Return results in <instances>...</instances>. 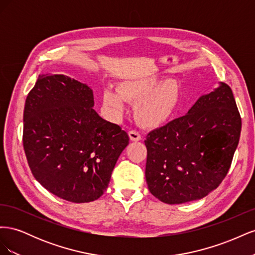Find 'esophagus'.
Instances as JSON below:
<instances>
[{
	"instance_id": "34e87169",
	"label": "esophagus",
	"mask_w": 255,
	"mask_h": 255,
	"mask_svg": "<svg viewBox=\"0 0 255 255\" xmlns=\"http://www.w3.org/2000/svg\"><path fill=\"white\" fill-rule=\"evenodd\" d=\"M128 136H129V139L132 140V141H138V140L141 139V135L138 133L137 130H135V129L129 130Z\"/></svg>"
}]
</instances>
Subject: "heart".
Returning <instances> with one entry per match:
<instances>
[{"mask_svg":"<svg viewBox=\"0 0 255 255\" xmlns=\"http://www.w3.org/2000/svg\"><path fill=\"white\" fill-rule=\"evenodd\" d=\"M118 94L106 89L103 96L105 105L114 111L123 109V100L136 103L135 117L144 128H159L175 114L181 100V86L175 80L159 83L157 76L130 80L121 83Z\"/></svg>","mask_w":255,"mask_h":255,"instance_id":"obj_1","label":"heart"}]
</instances>
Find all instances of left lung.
Here are the masks:
<instances>
[{
	"instance_id": "obj_1",
	"label": "left lung",
	"mask_w": 255,
	"mask_h": 255,
	"mask_svg": "<svg viewBox=\"0 0 255 255\" xmlns=\"http://www.w3.org/2000/svg\"><path fill=\"white\" fill-rule=\"evenodd\" d=\"M241 130L232 89L221 83L188 114L146 135L145 180L151 194L168 204L205 197L226 177Z\"/></svg>"
}]
</instances>
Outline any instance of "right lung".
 I'll list each match as a JSON object with an SVG mask.
<instances>
[{"instance_id":"obj_1","label":"right lung","mask_w":255,"mask_h":255,"mask_svg":"<svg viewBox=\"0 0 255 255\" xmlns=\"http://www.w3.org/2000/svg\"><path fill=\"white\" fill-rule=\"evenodd\" d=\"M94 104L87 85L63 74L39 75L26 98L22 140L30 171L66 201L101 197L128 144L126 130L100 117Z\"/></svg>"}]
</instances>
